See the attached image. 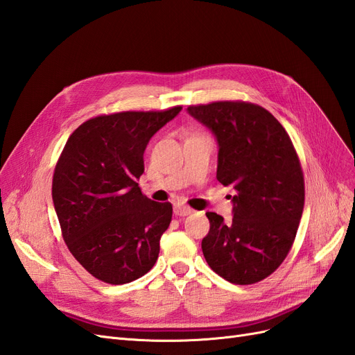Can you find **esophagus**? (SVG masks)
Segmentation results:
<instances>
[{
    "mask_svg": "<svg viewBox=\"0 0 355 355\" xmlns=\"http://www.w3.org/2000/svg\"><path fill=\"white\" fill-rule=\"evenodd\" d=\"M192 210L189 206H187V204H182V202H176L175 204V214H178V216H188V214H191Z\"/></svg>",
    "mask_w": 355,
    "mask_h": 355,
    "instance_id": "obj_1",
    "label": "esophagus"
}]
</instances>
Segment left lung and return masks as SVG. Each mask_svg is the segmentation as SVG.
<instances>
[{
    "label": "left lung",
    "mask_w": 355,
    "mask_h": 355,
    "mask_svg": "<svg viewBox=\"0 0 355 355\" xmlns=\"http://www.w3.org/2000/svg\"><path fill=\"white\" fill-rule=\"evenodd\" d=\"M219 145L216 178L232 187L234 218L207 211L201 241L211 270L234 284H253L283 263L305 202L304 173L284 127L259 105L243 101L191 105Z\"/></svg>",
    "instance_id": "left-lung-1"
}]
</instances>
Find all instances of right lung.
<instances>
[{
    "instance_id": "1",
    "label": "right lung",
    "mask_w": 355,
    "mask_h": 355,
    "mask_svg": "<svg viewBox=\"0 0 355 355\" xmlns=\"http://www.w3.org/2000/svg\"><path fill=\"white\" fill-rule=\"evenodd\" d=\"M125 111L90 118L63 148L51 196L62 237L94 278L125 284L155 265L173 207L142 194L145 148L180 112Z\"/></svg>"
}]
</instances>
